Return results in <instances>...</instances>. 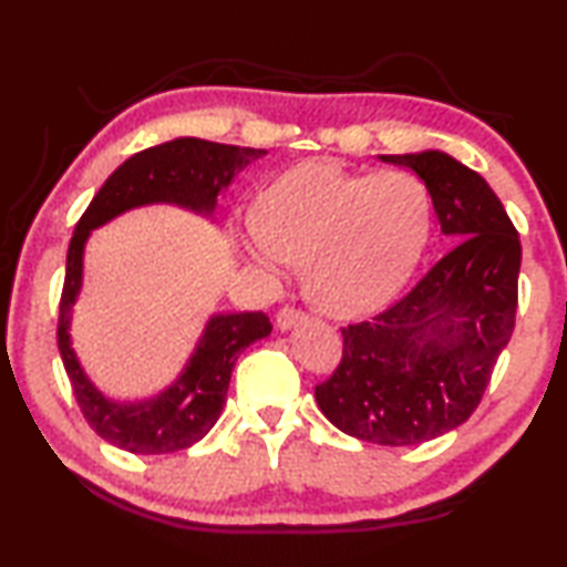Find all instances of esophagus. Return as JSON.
I'll list each match as a JSON object with an SVG mask.
<instances>
[{
  "label": "esophagus",
  "instance_id": "34e87169",
  "mask_svg": "<svg viewBox=\"0 0 567 567\" xmlns=\"http://www.w3.org/2000/svg\"><path fill=\"white\" fill-rule=\"evenodd\" d=\"M302 320H307V315L300 310V307L282 305L280 310H277V328L280 330H290V328H295V324H300Z\"/></svg>",
  "mask_w": 567,
  "mask_h": 567
}]
</instances>
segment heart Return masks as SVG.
I'll return each instance as SVG.
<instances>
[{"label": "heart", "mask_w": 567, "mask_h": 567, "mask_svg": "<svg viewBox=\"0 0 567 567\" xmlns=\"http://www.w3.org/2000/svg\"><path fill=\"white\" fill-rule=\"evenodd\" d=\"M430 227L433 199L412 172L370 177L334 162H302L257 197L247 252L270 272L305 262L315 305L350 318L405 285Z\"/></svg>", "instance_id": "b5f03b06"}]
</instances>
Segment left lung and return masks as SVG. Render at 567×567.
<instances>
[{"label": "left lung", "instance_id": "1", "mask_svg": "<svg viewBox=\"0 0 567 567\" xmlns=\"http://www.w3.org/2000/svg\"><path fill=\"white\" fill-rule=\"evenodd\" d=\"M382 159L417 172L455 247L395 305L342 328V360L315 400L342 433L400 447L450 433L480 405L515 328L523 249L475 169L437 150Z\"/></svg>", "mask_w": 567, "mask_h": 567}]
</instances>
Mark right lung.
<instances>
[{
  "mask_svg": "<svg viewBox=\"0 0 567 567\" xmlns=\"http://www.w3.org/2000/svg\"><path fill=\"white\" fill-rule=\"evenodd\" d=\"M265 155L267 150L217 145L197 137H179L142 150L112 172L76 223L66 249L56 344L76 405L94 433L107 443L134 455H159L187 450L203 440L223 412L237 354L255 340L267 338L272 322L265 312L215 315L175 385L157 398L130 405L107 400L84 378L66 332L82 285L84 243L94 227L132 207L175 203L197 213H213L219 189L229 185L235 172Z\"/></svg>",
  "mask_w": 567,
  "mask_h": 567,
  "instance_id": "add662e5",
  "label": "right lung"
}]
</instances>
